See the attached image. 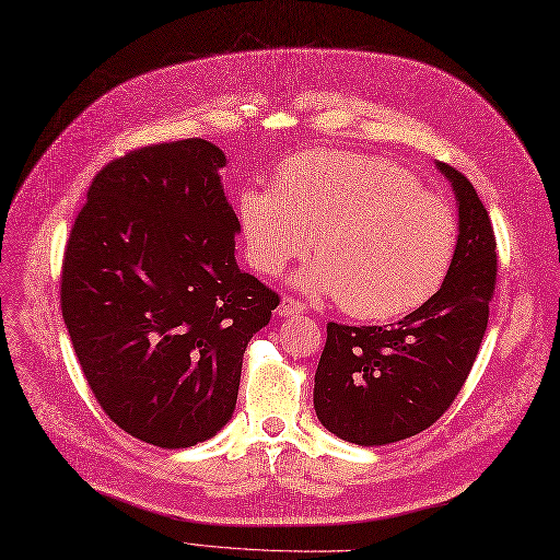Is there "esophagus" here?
Listing matches in <instances>:
<instances>
[{
  "label": "esophagus",
  "instance_id": "obj_1",
  "mask_svg": "<svg viewBox=\"0 0 560 560\" xmlns=\"http://www.w3.org/2000/svg\"><path fill=\"white\" fill-rule=\"evenodd\" d=\"M279 315H283V317H290V315H298V313H304L306 311V304L304 302H300V300H295V298H290V295H285V298H281V302H279Z\"/></svg>",
  "mask_w": 560,
  "mask_h": 560
}]
</instances>
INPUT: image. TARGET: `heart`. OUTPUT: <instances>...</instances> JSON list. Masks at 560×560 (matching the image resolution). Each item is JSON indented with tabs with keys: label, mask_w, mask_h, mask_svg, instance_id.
I'll return each mask as SVG.
<instances>
[{
	"label": "heart",
	"mask_w": 560,
	"mask_h": 560,
	"mask_svg": "<svg viewBox=\"0 0 560 560\" xmlns=\"http://www.w3.org/2000/svg\"><path fill=\"white\" fill-rule=\"evenodd\" d=\"M238 215L252 268L275 277L311 249L302 281L336 295L359 319H390L429 302L458 245L452 206L388 159L304 152L275 174V190L245 188Z\"/></svg>",
	"instance_id": "1"
}]
</instances>
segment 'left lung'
Wrapping results in <instances>:
<instances>
[{
  "mask_svg": "<svg viewBox=\"0 0 560 560\" xmlns=\"http://www.w3.org/2000/svg\"><path fill=\"white\" fill-rule=\"evenodd\" d=\"M438 167L458 199V245L443 285L395 325H327L313 404L347 443L388 445L429 429L479 354L497 283L494 231L467 176L450 163Z\"/></svg>",
  "mask_w": 560,
  "mask_h": 560,
  "instance_id": "obj_1",
  "label": "left lung"
}]
</instances>
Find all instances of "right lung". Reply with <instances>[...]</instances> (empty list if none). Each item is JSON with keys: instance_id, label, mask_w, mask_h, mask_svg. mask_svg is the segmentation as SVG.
I'll use <instances>...</instances> for the list:
<instances>
[{"instance_id": "obj_1", "label": "right lung", "mask_w": 560, "mask_h": 560, "mask_svg": "<svg viewBox=\"0 0 560 560\" xmlns=\"http://www.w3.org/2000/svg\"><path fill=\"white\" fill-rule=\"evenodd\" d=\"M220 147L147 144L106 163L63 256L61 311L104 413L165 450L233 416L243 354L279 295L235 262Z\"/></svg>"}]
</instances>
